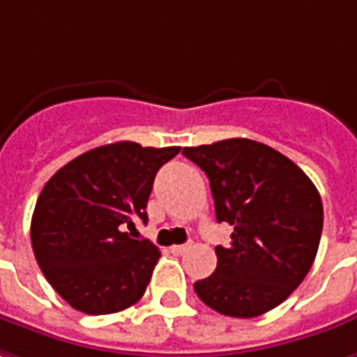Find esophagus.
<instances>
[{
    "label": "esophagus",
    "instance_id": "1",
    "mask_svg": "<svg viewBox=\"0 0 357 357\" xmlns=\"http://www.w3.org/2000/svg\"><path fill=\"white\" fill-rule=\"evenodd\" d=\"M189 248V244H176V246H172V254H183V252H185V250Z\"/></svg>",
    "mask_w": 357,
    "mask_h": 357
}]
</instances>
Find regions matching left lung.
I'll list each match as a JSON object with an SVG mask.
<instances>
[{"instance_id": "obj_1", "label": "left lung", "mask_w": 357, "mask_h": 357, "mask_svg": "<svg viewBox=\"0 0 357 357\" xmlns=\"http://www.w3.org/2000/svg\"><path fill=\"white\" fill-rule=\"evenodd\" d=\"M209 178L219 222L234 227L217 246V270L195 281L213 311L252 319L275 309L311 270L322 232V201L287 156L248 138L183 148Z\"/></svg>"}]
</instances>
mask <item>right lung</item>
Wrapping results in <instances>:
<instances>
[{
  "mask_svg": "<svg viewBox=\"0 0 357 357\" xmlns=\"http://www.w3.org/2000/svg\"><path fill=\"white\" fill-rule=\"evenodd\" d=\"M178 152L113 142L84 152L46 181L31 244L45 278L70 307L111 314L144 295L160 250L130 234L138 219L146 222L156 172Z\"/></svg>",
  "mask_w": 357,
  "mask_h": 357,
  "instance_id": "1",
  "label": "right lung"
}]
</instances>
